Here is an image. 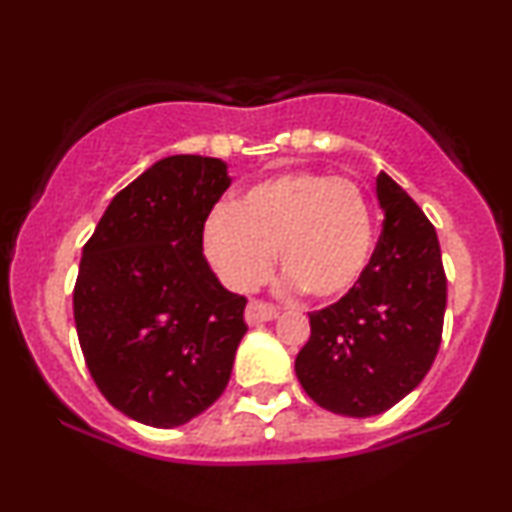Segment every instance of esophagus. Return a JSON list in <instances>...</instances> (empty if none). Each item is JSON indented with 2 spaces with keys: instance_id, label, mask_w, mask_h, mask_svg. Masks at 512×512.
Listing matches in <instances>:
<instances>
[{
  "instance_id": "obj_1",
  "label": "esophagus",
  "mask_w": 512,
  "mask_h": 512,
  "mask_svg": "<svg viewBox=\"0 0 512 512\" xmlns=\"http://www.w3.org/2000/svg\"><path fill=\"white\" fill-rule=\"evenodd\" d=\"M276 315H279V313H276V308L272 303L257 301V298H252V301L248 303V308H245V320H248V325H260V322H269V320H274Z\"/></svg>"
}]
</instances>
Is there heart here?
<instances>
[{"instance_id":"obj_1","label":"heart","mask_w":512,"mask_h":512,"mask_svg":"<svg viewBox=\"0 0 512 512\" xmlns=\"http://www.w3.org/2000/svg\"><path fill=\"white\" fill-rule=\"evenodd\" d=\"M375 223L356 182L293 170L248 187L233 209L219 207L204 223V252L223 284L250 291L281 272L305 296L332 301L366 274Z\"/></svg>"}]
</instances>
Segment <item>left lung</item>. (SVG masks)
I'll list each match as a JSON object with an SVG mask.
<instances>
[{
    "instance_id": "1",
    "label": "left lung",
    "mask_w": 512,
    "mask_h": 512,
    "mask_svg": "<svg viewBox=\"0 0 512 512\" xmlns=\"http://www.w3.org/2000/svg\"><path fill=\"white\" fill-rule=\"evenodd\" d=\"M383 233L361 281L310 313L296 375L315 404L366 419L395 407L436 361L448 279L433 223L387 173L378 175Z\"/></svg>"
}]
</instances>
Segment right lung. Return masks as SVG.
<instances>
[{
  "label": "right lung",
  "mask_w": 512,
  "mask_h": 512,
  "mask_svg": "<svg viewBox=\"0 0 512 512\" xmlns=\"http://www.w3.org/2000/svg\"><path fill=\"white\" fill-rule=\"evenodd\" d=\"M228 185L219 158H163L117 192L84 245L81 351L101 395L139 424H187L231 378L248 298L223 289L202 252Z\"/></svg>",
  "instance_id": "right-lung-1"
}]
</instances>
